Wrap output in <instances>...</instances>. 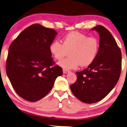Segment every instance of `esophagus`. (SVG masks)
<instances>
[{"mask_svg": "<svg viewBox=\"0 0 127 127\" xmlns=\"http://www.w3.org/2000/svg\"><path fill=\"white\" fill-rule=\"evenodd\" d=\"M69 72H70V71H69V70H65V69L63 70V73L64 74H67V73H69Z\"/></svg>", "mask_w": 127, "mask_h": 127, "instance_id": "esophagus-1", "label": "esophagus"}]
</instances>
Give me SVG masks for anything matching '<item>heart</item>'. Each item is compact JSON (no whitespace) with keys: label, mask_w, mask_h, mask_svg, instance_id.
<instances>
[{"label":"heart","mask_w":127,"mask_h":127,"mask_svg":"<svg viewBox=\"0 0 127 127\" xmlns=\"http://www.w3.org/2000/svg\"><path fill=\"white\" fill-rule=\"evenodd\" d=\"M99 43L96 38L88 37L78 32H71L62 38V44L57 40L53 41L49 51L54 59L60 61L67 54L69 57L58 62L65 70L87 66L93 63L99 52Z\"/></svg>","instance_id":"heart-1"}]
</instances>
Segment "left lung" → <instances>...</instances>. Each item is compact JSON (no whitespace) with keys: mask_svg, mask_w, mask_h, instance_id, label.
Here are the masks:
<instances>
[{"mask_svg":"<svg viewBox=\"0 0 127 127\" xmlns=\"http://www.w3.org/2000/svg\"><path fill=\"white\" fill-rule=\"evenodd\" d=\"M91 30L96 31L100 37L98 53L87 68L76 72L77 81L70 86L73 94L88 104L99 102L111 92L122 69V53L110 31L100 25Z\"/></svg>","mask_w":127,"mask_h":127,"instance_id":"1","label":"left lung"}]
</instances>
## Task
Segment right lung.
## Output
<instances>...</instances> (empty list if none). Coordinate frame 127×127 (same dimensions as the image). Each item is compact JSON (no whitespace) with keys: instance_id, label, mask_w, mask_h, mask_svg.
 <instances>
[{"instance_id":"1","label":"right lung","mask_w":127,"mask_h":127,"mask_svg":"<svg viewBox=\"0 0 127 127\" xmlns=\"http://www.w3.org/2000/svg\"><path fill=\"white\" fill-rule=\"evenodd\" d=\"M57 32L34 24L22 31L8 49L6 73L16 93L25 100L36 102L51 90L62 74L49 51Z\"/></svg>"}]
</instances>
